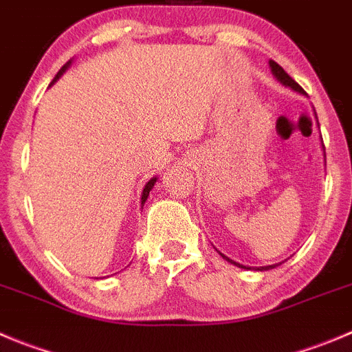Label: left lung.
<instances>
[{
  "mask_svg": "<svg viewBox=\"0 0 352 352\" xmlns=\"http://www.w3.org/2000/svg\"><path fill=\"white\" fill-rule=\"evenodd\" d=\"M270 67H271V72H273V76H274V78L278 79V81L282 82L283 86H289V88L296 89V91H299V93H304V89L300 88V86L297 85V82L294 81L292 78H290L289 74H287L285 70H283L282 67L278 65V63H276V62H273V60H270ZM221 256H223V254H221ZM223 257H224V259H226V261H230V263L236 264V266H239V267H245V266H242V264L235 263V261L228 259V257H226V256H223ZM280 264H282V263H280ZM276 266H278V264H271V266H261V267H257V270H259V271H266V270H273V267H276Z\"/></svg>",
  "mask_w": 352,
  "mask_h": 352,
  "instance_id": "left-lung-1",
  "label": "left lung"
}]
</instances>
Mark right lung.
<instances>
[{
	"label": "right lung",
	"mask_w": 352,
	"mask_h": 352,
	"mask_svg": "<svg viewBox=\"0 0 352 352\" xmlns=\"http://www.w3.org/2000/svg\"><path fill=\"white\" fill-rule=\"evenodd\" d=\"M69 65H70V62H67L65 65H63L62 69L58 70V74H56V76H55V79H53V81H52V85H53V82H56V81H58L60 78H62V74L65 72L67 69H69ZM52 85H50V86H52ZM155 182H157V178H152V179H150L148 183H146V185H145V188H143V193H142V207H143V204L146 202V199H148V193H150V190L153 188V185H155Z\"/></svg>",
	"instance_id": "1"
}]
</instances>
